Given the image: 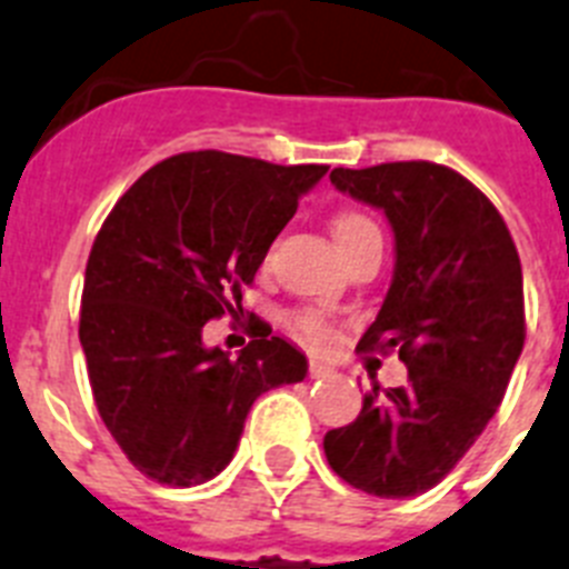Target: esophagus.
I'll return each instance as SVG.
<instances>
[{"label":"esophagus","mask_w":569,"mask_h":569,"mask_svg":"<svg viewBox=\"0 0 569 569\" xmlns=\"http://www.w3.org/2000/svg\"><path fill=\"white\" fill-rule=\"evenodd\" d=\"M336 373V365L332 361H323V358H312L309 361V376L312 379H327V376Z\"/></svg>","instance_id":"obj_1"}]
</instances>
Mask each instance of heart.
<instances>
[{
  "instance_id": "heart-1",
  "label": "heart",
  "mask_w": 569,
  "mask_h": 569,
  "mask_svg": "<svg viewBox=\"0 0 569 569\" xmlns=\"http://www.w3.org/2000/svg\"><path fill=\"white\" fill-rule=\"evenodd\" d=\"M332 233H336V242L341 248V254H352L356 248L370 246V242H381V231L373 219L367 217L365 211H356V208H343L332 217ZM292 332L307 341L309 347H323L332 338V329L327 327L321 315L312 312V309H303V312L292 315Z\"/></svg>"
}]
</instances>
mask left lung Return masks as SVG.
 Here are the masks:
<instances>
[{
	"label": "left lung",
	"mask_w": 569,
	"mask_h": 569,
	"mask_svg": "<svg viewBox=\"0 0 569 569\" xmlns=\"http://www.w3.org/2000/svg\"><path fill=\"white\" fill-rule=\"evenodd\" d=\"M329 181L393 228V280L358 350L399 352L408 385H373L323 451L356 489L413 498L455 469L503 402L527 338L518 248L498 208L451 167H336Z\"/></svg>",
	"instance_id": "obj_1"
}]
</instances>
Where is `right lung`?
<instances>
[{
  "mask_svg": "<svg viewBox=\"0 0 569 569\" xmlns=\"http://www.w3.org/2000/svg\"><path fill=\"white\" fill-rule=\"evenodd\" d=\"M327 170L181 152L150 167L94 237L80 303L89 385L114 442L156 483L217 477L257 396L307 376V356L271 327L237 358L204 347L202 327L233 302L242 312V286Z\"/></svg>",
  "mask_w": 569,
  "mask_h": 569,
  "instance_id": "add662e5",
  "label": "right lung"
}]
</instances>
